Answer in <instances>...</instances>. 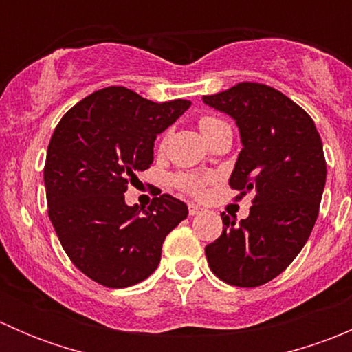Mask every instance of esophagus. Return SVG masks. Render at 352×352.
<instances>
[{
	"label": "esophagus",
	"mask_w": 352,
	"mask_h": 352,
	"mask_svg": "<svg viewBox=\"0 0 352 352\" xmlns=\"http://www.w3.org/2000/svg\"><path fill=\"white\" fill-rule=\"evenodd\" d=\"M199 212H202L201 206H197V204H189V214H190V216H196V214H199Z\"/></svg>",
	"instance_id": "esophagus-1"
}]
</instances>
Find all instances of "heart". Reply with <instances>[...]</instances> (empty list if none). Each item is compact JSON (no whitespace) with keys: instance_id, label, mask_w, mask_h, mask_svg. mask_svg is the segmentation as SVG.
<instances>
[{"instance_id":"1","label":"heart","mask_w":352,"mask_h":352,"mask_svg":"<svg viewBox=\"0 0 352 352\" xmlns=\"http://www.w3.org/2000/svg\"><path fill=\"white\" fill-rule=\"evenodd\" d=\"M199 126H201L202 134H204V136L209 140V138H211L216 131L221 129V127H225V126H228V124L223 122V120H219V119H216V117L206 116L199 120ZM168 136H170V133L163 134L162 141H160V148H162V150L166 146ZM172 182H173V186H175L179 190H182V192L190 194V196H199V194H202V190H204L206 182H208V177L201 175V173H177V175H173Z\"/></svg>"}]
</instances>
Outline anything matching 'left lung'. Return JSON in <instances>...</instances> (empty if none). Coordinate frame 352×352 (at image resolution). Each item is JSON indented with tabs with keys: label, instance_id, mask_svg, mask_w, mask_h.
<instances>
[{
	"label": "left lung",
	"instance_id": "obj_1",
	"mask_svg": "<svg viewBox=\"0 0 352 352\" xmlns=\"http://www.w3.org/2000/svg\"><path fill=\"white\" fill-rule=\"evenodd\" d=\"M202 100L236 120L243 148L230 187L236 199L254 192L248 218L221 214L208 264L228 285L262 286L294 261L317 221L327 177L320 134L300 105L267 85L242 81Z\"/></svg>",
	"mask_w": 352,
	"mask_h": 352
}]
</instances>
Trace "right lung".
Segmentation results:
<instances>
[{"mask_svg":"<svg viewBox=\"0 0 352 352\" xmlns=\"http://www.w3.org/2000/svg\"><path fill=\"white\" fill-rule=\"evenodd\" d=\"M189 100L156 102L107 87L71 107L56 126L44 166L47 212L74 265L107 287L153 274L165 236L187 218L186 202L162 194L148 209L127 206V184L153 163L156 134Z\"/></svg>","mask_w":352,"mask_h":352,"instance_id":"right-lung-1","label":"right lung"}]
</instances>
